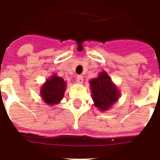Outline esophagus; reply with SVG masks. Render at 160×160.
Returning a JSON list of instances; mask_svg holds the SVG:
<instances>
[{
    "label": "esophagus",
    "instance_id": "esophagus-1",
    "mask_svg": "<svg viewBox=\"0 0 160 160\" xmlns=\"http://www.w3.org/2000/svg\"><path fill=\"white\" fill-rule=\"evenodd\" d=\"M76 80H77V82H78L79 84H82L84 81L83 76H82V75H78L76 78Z\"/></svg>",
    "mask_w": 160,
    "mask_h": 160
}]
</instances>
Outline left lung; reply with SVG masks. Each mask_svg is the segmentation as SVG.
I'll use <instances>...</instances> for the list:
<instances>
[{"label": "left lung", "instance_id": "1", "mask_svg": "<svg viewBox=\"0 0 160 160\" xmlns=\"http://www.w3.org/2000/svg\"><path fill=\"white\" fill-rule=\"evenodd\" d=\"M90 87L94 105L101 111L109 110L120 96L118 87L105 71L90 80Z\"/></svg>", "mask_w": 160, "mask_h": 160}]
</instances>
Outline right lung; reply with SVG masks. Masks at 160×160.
Returning <instances> with one entry per match:
<instances>
[{
    "label": "right lung",
    "mask_w": 160,
    "mask_h": 160,
    "mask_svg": "<svg viewBox=\"0 0 160 160\" xmlns=\"http://www.w3.org/2000/svg\"><path fill=\"white\" fill-rule=\"evenodd\" d=\"M67 83L62 78L53 74L46 80L40 89L41 97L49 105H54L60 103L65 93Z\"/></svg>",
    "instance_id": "1"
}]
</instances>
